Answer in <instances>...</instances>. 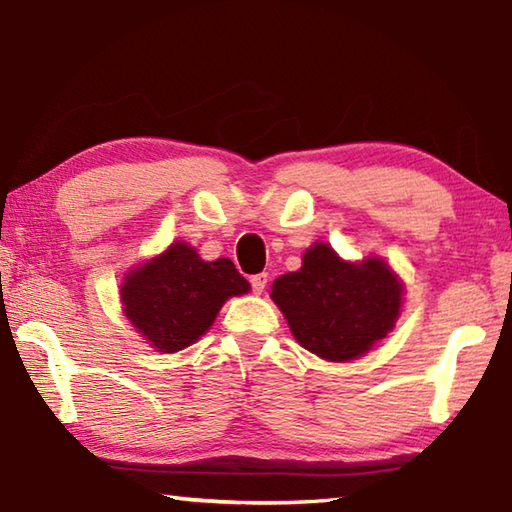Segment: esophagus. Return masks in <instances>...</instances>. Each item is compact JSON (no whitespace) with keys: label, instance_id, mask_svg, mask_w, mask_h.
I'll return each instance as SVG.
<instances>
[{"label":"esophagus","instance_id":"34e87169","mask_svg":"<svg viewBox=\"0 0 512 512\" xmlns=\"http://www.w3.org/2000/svg\"><path fill=\"white\" fill-rule=\"evenodd\" d=\"M266 282H268V273H257L250 277V287H253L255 293H262L266 289Z\"/></svg>","mask_w":512,"mask_h":512}]
</instances>
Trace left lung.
Segmentation results:
<instances>
[{
	"label": "left lung",
	"instance_id": "left-lung-1",
	"mask_svg": "<svg viewBox=\"0 0 512 512\" xmlns=\"http://www.w3.org/2000/svg\"><path fill=\"white\" fill-rule=\"evenodd\" d=\"M402 293L384 259L343 262L329 244H314L300 271L273 282L271 298L302 348L341 363L363 357L391 332Z\"/></svg>",
	"mask_w": 512,
	"mask_h": 512
}]
</instances>
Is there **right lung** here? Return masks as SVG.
<instances>
[{
  "instance_id": "1",
  "label": "right lung",
  "mask_w": 512,
  "mask_h": 512,
  "mask_svg": "<svg viewBox=\"0 0 512 512\" xmlns=\"http://www.w3.org/2000/svg\"><path fill=\"white\" fill-rule=\"evenodd\" d=\"M250 291L228 257L203 262L176 241L162 255L128 271L121 305L131 325L158 352H178L212 327L223 302Z\"/></svg>"
}]
</instances>
